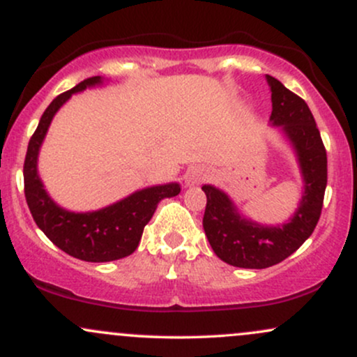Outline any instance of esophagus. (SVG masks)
Instances as JSON below:
<instances>
[{"mask_svg": "<svg viewBox=\"0 0 357 357\" xmlns=\"http://www.w3.org/2000/svg\"><path fill=\"white\" fill-rule=\"evenodd\" d=\"M206 171L204 169H191L190 173H188V176H186V183L188 184H198V183H202V181H204V179H206Z\"/></svg>", "mask_w": 357, "mask_h": 357, "instance_id": "esophagus-1", "label": "esophagus"}]
</instances>
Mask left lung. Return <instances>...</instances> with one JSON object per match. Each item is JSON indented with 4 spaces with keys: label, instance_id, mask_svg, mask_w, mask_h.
I'll return each mask as SVG.
<instances>
[{
    "label": "left lung",
    "instance_id": "1",
    "mask_svg": "<svg viewBox=\"0 0 357 357\" xmlns=\"http://www.w3.org/2000/svg\"><path fill=\"white\" fill-rule=\"evenodd\" d=\"M272 92L270 124L280 127L296 153L302 198L287 223L260 225L245 218L230 196L204 184L206 210L203 228L216 257L240 268H267L292 255L312 235L321 218L327 186V154L309 105L282 82L267 75Z\"/></svg>",
    "mask_w": 357,
    "mask_h": 357
}]
</instances>
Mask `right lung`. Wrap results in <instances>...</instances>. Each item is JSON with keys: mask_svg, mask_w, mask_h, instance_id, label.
I'll return each instance as SVG.
<instances>
[{"mask_svg": "<svg viewBox=\"0 0 357 357\" xmlns=\"http://www.w3.org/2000/svg\"><path fill=\"white\" fill-rule=\"evenodd\" d=\"M104 84L100 75L90 77L52 100L28 142L23 178L24 196L35 223L53 243L70 257L84 261H112L137 248L144 227L153 218L161 199L179 195L178 183L155 184L126 196L121 202L96 211L75 213L61 208L45 190L38 174V154L53 117L73 93Z\"/></svg>", "mask_w": 357, "mask_h": 357, "instance_id": "add662e5", "label": "right lung"}]
</instances>
